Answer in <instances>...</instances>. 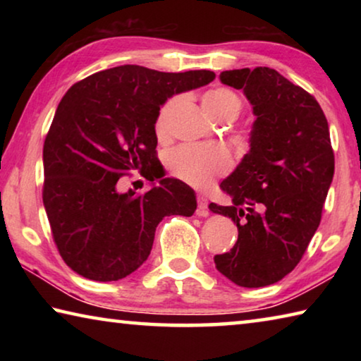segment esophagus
<instances>
[{
	"instance_id": "1",
	"label": "esophagus",
	"mask_w": 361,
	"mask_h": 361,
	"mask_svg": "<svg viewBox=\"0 0 361 361\" xmlns=\"http://www.w3.org/2000/svg\"><path fill=\"white\" fill-rule=\"evenodd\" d=\"M199 216H207L209 215V202H207V197L202 194L197 195V210H195Z\"/></svg>"
}]
</instances>
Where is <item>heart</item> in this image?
Returning <instances> with one entry per match:
<instances>
[{"mask_svg": "<svg viewBox=\"0 0 361 361\" xmlns=\"http://www.w3.org/2000/svg\"><path fill=\"white\" fill-rule=\"evenodd\" d=\"M183 100L181 95H175L164 103L156 118V135L164 140L169 135L170 116ZM205 113L215 121H232L239 116L242 109L240 95L231 87L210 89L202 97ZM231 157L218 146H191L183 145L169 152L167 167L176 178L192 186H207L216 176H223L231 170Z\"/></svg>", "mask_w": 361, "mask_h": 361, "instance_id": "obj_1", "label": "heart"}]
</instances>
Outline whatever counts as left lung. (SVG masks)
I'll return each mask as SVG.
<instances>
[{"label":"left lung","instance_id":"left-lung-1","mask_svg":"<svg viewBox=\"0 0 361 361\" xmlns=\"http://www.w3.org/2000/svg\"><path fill=\"white\" fill-rule=\"evenodd\" d=\"M219 79L243 89L256 121L248 154L219 185L231 204L209 205L239 231L215 264L235 285L259 288L282 280L307 250L333 181L334 152L319 102L279 71L231 70Z\"/></svg>","mask_w":361,"mask_h":361}]
</instances>
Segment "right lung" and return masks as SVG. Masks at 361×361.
I'll list each match as a JSON object with an SVG mask.
<instances>
[{"mask_svg":"<svg viewBox=\"0 0 361 361\" xmlns=\"http://www.w3.org/2000/svg\"><path fill=\"white\" fill-rule=\"evenodd\" d=\"M213 79L209 70L122 65L73 84L60 100L42 148V202L59 253L79 276L127 277L148 259L164 216L192 215V189L162 178L154 124L169 97ZM132 169L161 181L143 195L118 193Z\"/></svg>","mask_w":361,"mask_h":361,"instance_id":"add662e5","label":"right lung"}]
</instances>
